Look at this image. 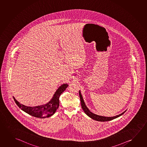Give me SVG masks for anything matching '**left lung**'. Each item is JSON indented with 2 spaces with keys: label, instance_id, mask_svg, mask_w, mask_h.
<instances>
[{
  "label": "left lung",
  "instance_id": "left-lung-1",
  "mask_svg": "<svg viewBox=\"0 0 147 147\" xmlns=\"http://www.w3.org/2000/svg\"><path fill=\"white\" fill-rule=\"evenodd\" d=\"M79 96H80V101H81V105H82V109L84 110V113L88 115L89 117L92 118L93 120H96V121H100V122H106V121H111V120H113L115 118L119 117L121 115H123L125 113V112H126V111H125L124 112H123V113L119 115H116L115 117H103V116H101V115H96L93 113L90 112V111L88 109V107L86 106V104L84 103L83 98L82 96V94L80 93V92L79 91Z\"/></svg>",
  "mask_w": 147,
  "mask_h": 147
}]
</instances>
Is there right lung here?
Instances as JSON below:
<instances>
[{"label": "right lung", "mask_w": 147, "mask_h": 147, "mask_svg": "<svg viewBox=\"0 0 147 147\" xmlns=\"http://www.w3.org/2000/svg\"><path fill=\"white\" fill-rule=\"evenodd\" d=\"M68 86V84H63L61 85L57 90L52 99L45 105L35 107H28L20 104L15 99V98L13 97V98L18 107L23 111H25V113L34 117L41 119L46 118L53 115L59 108V98L61 94L65 90Z\"/></svg>", "instance_id": "right-lung-1"}]
</instances>
